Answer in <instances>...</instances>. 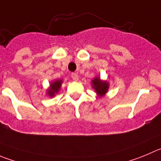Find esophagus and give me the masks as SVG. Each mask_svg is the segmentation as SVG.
Here are the masks:
<instances>
[{
    "label": "esophagus",
    "instance_id": "34e87169",
    "mask_svg": "<svg viewBox=\"0 0 161 161\" xmlns=\"http://www.w3.org/2000/svg\"><path fill=\"white\" fill-rule=\"evenodd\" d=\"M71 77L73 78V80H76V81L78 80V78H79V77H78V75L76 74V73H72V74H71Z\"/></svg>",
    "mask_w": 161,
    "mask_h": 161
}]
</instances>
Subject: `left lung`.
Listing matches in <instances>:
<instances>
[{
    "label": "left lung",
    "mask_w": 161,
    "mask_h": 161,
    "mask_svg": "<svg viewBox=\"0 0 161 161\" xmlns=\"http://www.w3.org/2000/svg\"><path fill=\"white\" fill-rule=\"evenodd\" d=\"M92 87L95 88L97 94L100 96H103L108 90V84L106 81H101L99 77H96L93 80Z\"/></svg>",
    "instance_id": "left-lung-1"
}]
</instances>
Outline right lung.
<instances>
[{"instance_id":"add662e5","label":"right lung","mask_w":161,"mask_h":161,"mask_svg":"<svg viewBox=\"0 0 161 161\" xmlns=\"http://www.w3.org/2000/svg\"><path fill=\"white\" fill-rule=\"evenodd\" d=\"M62 80H56V81L53 82L50 85V88L47 91V93L49 94L50 96H53L55 95V93H57L58 92V90L60 89L61 85H62Z\"/></svg>"}]
</instances>
